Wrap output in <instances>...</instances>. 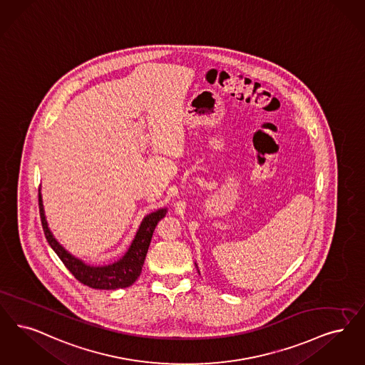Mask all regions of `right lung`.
I'll return each instance as SVG.
<instances>
[{"label":"right lung","instance_id":"1","mask_svg":"<svg viewBox=\"0 0 365 365\" xmlns=\"http://www.w3.org/2000/svg\"><path fill=\"white\" fill-rule=\"evenodd\" d=\"M39 213H41V220H42V227H43L44 236L48 242V245L56 251L58 255L59 259L66 266V269L73 274L76 279H78L81 284L87 285L89 288L93 289H118V288H128L135 282V279L140 277L144 261H145L146 252L152 240V235L167 210L160 209L155 213H150L143 220L140 230L135 235L130 248L125 254L122 259L118 262L108 264V266H102V267H93L88 266L80 259L72 257L65 248L59 245L56 240V237L50 232L47 227V221L44 217L43 204H42V197L39 191Z\"/></svg>","mask_w":365,"mask_h":365}]
</instances>
